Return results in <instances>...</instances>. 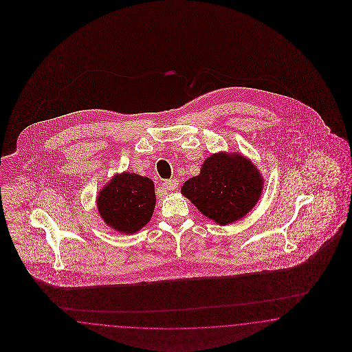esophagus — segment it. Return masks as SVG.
<instances>
[{"mask_svg":"<svg viewBox=\"0 0 352 352\" xmlns=\"http://www.w3.org/2000/svg\"><path fill=\"white\" fill-rule=\"evenodd\" d=\"M178 181L177 179H169V181H165L161 186H162V188L164 190H166V191H174L177 187H178Z\"/></svg>","mask_w":352,"mask_h":352,"instance_id":"34e87169","label":"esophagus"}]
</instances>
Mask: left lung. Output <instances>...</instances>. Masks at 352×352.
Instances as JSON below:
<instances>
[{
  "label": "left lung",
  "mask_w": 352,
  "mask_h": 352,
  "mask_svg": "<svg viewBox=\"0 0 352 352\" xmlns=\"http://www.w3.org/2000/svg\"><path fill=\"white\" fill-rule=\"evenodd\" d=\"M262 184L259 171L245 157L218 153L204 161L200 174L183 184L182 193L204 215L224 226L256 205Z\"/></svg>",
  "instance_id": "obj_1"
}]
</instances>
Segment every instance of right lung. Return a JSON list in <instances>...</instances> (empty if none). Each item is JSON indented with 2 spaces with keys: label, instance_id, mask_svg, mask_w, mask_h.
I'll list each match as a JSON object with an SVG mask.
<instances>
[{
  "label": "right lung",
  "instance_id": "1",
  "mask_svg": "<svg viewBox=\"0 0 352 352\" xmlns=\"http://www.w3.org/2000/svg\"><path fill=\"white\" fill-rule=\"evenodd\" d=\"M156 204L153 182L138 174L116 175L98 195V210L109 227L134 234L148 223Z\"/></svg>",
  "mask_w": 352,
  "mask_h": 352
}]
</instances>
